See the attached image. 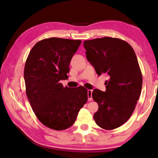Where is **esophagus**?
I'll return each mask as SVG.
<instances>
[{"mask_svg":"<svg viewBox=\"0 0 158 158\" xmlns=\"http://www.w3.org/2000/svg\"><path fill=\"white\" fill-rule=\"evenodd\" d=\"M92 90L88 89V100L89 101H92Z\"/></svg>","mask_w":158,"mask_h":158,"instance_id":"obj_1","label":"esophagus"}]
</instances>
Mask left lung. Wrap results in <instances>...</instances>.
<instances>
[{"instance_id": "obj_1", "label": "left lung", "mask_w": 158, "mask_h": 158, "mask_svg": "<svg viewBox=\"0 0 158 158\" xmlns=\"http://www.w3.org/2000/svg\"><path fill=\"white\" fill-rule=\"evenodd\" d=\"M83 46L96 73L109 77L105 92H92L98 105L94 119L103 129H115L132 115L141 93L143 77L135 52L126 41L108 36L85 41Z\"/></svg>"}]
</instances>
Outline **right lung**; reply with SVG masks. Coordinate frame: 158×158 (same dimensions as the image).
I'll return each mask as SVG.
<instances>
[{
    "mask_svg": "<svg viewBox=\"0 0 158 158\" xmlns=\"http://www.w3.org/2000/svg\"><path fill=\"white\" fill-rule=\"evenodd\" d=\"M81 40L52 37L36 43L24 67L26 93L32 109L43 125L56 130L69 128L88 100L84 87H63L69 64Z\"/></svg>",
    "mask_w": 158,
    "mask_h": 158,
    "instance_id": "add662e5",
    "label": "right lung"
}]
</instances>
